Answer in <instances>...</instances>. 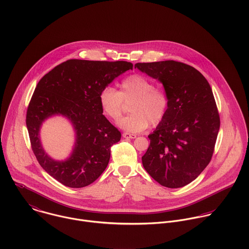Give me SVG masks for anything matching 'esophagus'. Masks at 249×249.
I'll return each mask as SVG.
<instances>
[{"label":"esophagus","mask_w":249,"mask_h":249,"mask_svg":"<svg viewBox=\"0 0 249 249\" xmlns=\"http://www.w3.org/2000/svg\"><path fill=\"white\" fill-rule=\"evenodd\" d=\"M123 138L125 139H136L137 136L134 134H129V133H124L123 134Z\"/></svg>","instance_id":"obj_1"}]
</instances>
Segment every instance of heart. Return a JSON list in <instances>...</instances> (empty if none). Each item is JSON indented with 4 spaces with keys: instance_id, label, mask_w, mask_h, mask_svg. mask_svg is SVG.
<instances>
[{
    "instance_id": "obj_1",
    "label": "heart",
    "mask_w": 249,
    "mask_h": 249,
    "mask_svg": "<svg viewBox=\"0 0 249 249\" xmlns=\"http://www.w3.org/2000/svg\"><path fill=\"white\" fill-rule=\"evenodd\" d=\"M131 114L118 122V126L130 133H142L151 124L158 125L166 117L170 99L167 92L142 74H132L119 83V91L105 86L99 93L102 111L108 118L117 121L123 114L124 103H130Z\"/></svg>"
}]
</instances>
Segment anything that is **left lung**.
<instances>
[{
	"label": "left lung",
	"instance_id": "1",
	"mask_svg": "<svg viewBox=\"0 0 249 249\" xmlns=\"http://www.w3.org/2000/svg\"><path fill=\"white\" fill-rule=\"evenodd\" d=\"M136 68L158 79L170 99L166 117L148 136L143 168L165 187L185 186L213 154L220 118L212 87L199 71L181 62L137 63Z\"/></svg>",
	"mask_w": 249,
	"mask_h": 249
}]
</instances>
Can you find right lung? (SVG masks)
<instances>
[{
	"instance_id": "1",
	"label": "right lung",
	"mask_w": 249,
	"mask_h": 249,
	"mask_svg": "<svg viewBox=\"0 0 249 249\" xmlns=\"http://www.w3.org/2000/svg\"><path fill=\"white\" fill-rule=\"evenodd\" d=\"M132 69L133 64L126 61L71 59L38 81L27 109L26 125L39 165L63 185L85 187L107 167L110 147L120 141L121 133L103 114L99 93ZM55 115L66 117L76 133L73 151L62 161L54 160L44 151L39 137L42 123Z\"/></svg>"
}]
</instances>
